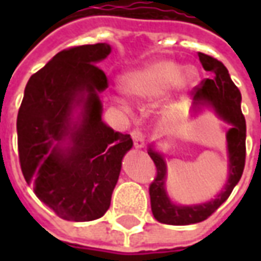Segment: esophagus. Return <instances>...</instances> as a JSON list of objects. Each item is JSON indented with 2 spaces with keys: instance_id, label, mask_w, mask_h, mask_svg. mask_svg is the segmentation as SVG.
I'll return each instance as SVG.
<instances>
[{
  "instance_id": "34e87169",
  "label": "esophagus",
  "mask_w": 261,
  "mask_h": 261,
  "mask_svg": "<svg viewBox=\"0 0 261 261\" xmlns=\"http://www.w3.org/2000/svg\"><path fill=\"white\" fill-rule=\"evenodd\" d=\"M131 138H133V142H134L136 148H142L145 145V134L141 130L134 128L131 131Z\"/></svg>"
}]
</instances>
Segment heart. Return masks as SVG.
Instances as JSON below:
<instances>
[{
	"label": "heart",
	"mask_w": 261,
	"mask_h": 261,
	"mask_svg": "<svg viewBox=\"0 0 261 261\" xmlns=\"http://www.w3.org/2000/svg\"><path fill=\"white\" fill-rule=\"evenodd\" d=\"M194 78L196 72L192 68H186L175 61L162 60L127 75L125 91L138 97L159 96L177 84H190Z\"/></svg>",
	"instance_id": "obj_1"
}]
</instances>
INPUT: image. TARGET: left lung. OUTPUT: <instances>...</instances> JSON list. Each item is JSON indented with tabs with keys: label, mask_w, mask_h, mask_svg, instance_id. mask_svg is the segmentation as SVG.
<instances>
[{
	"label": "left lung",
	"mask_w": 261,
	"mask_h": 261,
	"mask_svg": "<svg viewBox=\"0 0 261 261\" xmlns=\"http://www.w3.org/2000/svg\"><path fill=\"white\" fill-rule=\"evenodd\" d=\"M198 59L202 68L213 74V80L201 81L200 85L193 89L194 105L210 103L219 117L232 124L226 133L228 152H229V179L225 185L224 190L217 198L204 202L200 205H176L170 201L166 194V164L162 155L149 148V156L156 168V176L149 185L151 210L156 221L166 225H192L201 222L213 215L219 205L230 196L233 187L241 180L246 161V121L241 109V92L232 82L229 72L219 60L211 56L198 53Z\"/></svg>",
	"instance_id": "8db88e82"
}]
</instances>
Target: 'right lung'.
<instances>
[{
    "mask_svg": "<svg viewBox=\"0 0 261 261\" xmlns=\"http://www.w3.org/2000/svg\"><path fill=\"white\" fill-rule=\"evenodd\" d=\"M106 43L65 48L31 76L16 130L19 164L37 198L60 218L86 222L110 207L121 159L133 147L128 134L102 121L97 93L109 86L96 63L110 53ZM83 106L80 122L72 110ZM68 136L69 147L62 142Z\"/></svg>",
    "mask_w": 261,
    "mask_h": 261,
    "instance_id": "right-lung-1",
    "label": "right lung"
}]
</instances>
